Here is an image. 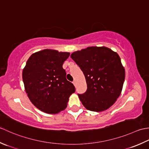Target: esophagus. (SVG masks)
<instances>
[{
  "mask_svg": "<svg viewBox=\"0 0 149 149\" xmlns=\"http://www.w3.org/2000/svg\"><path fill=\"white\" fill-rule=\"evenodd\" d=\"M72 84H74V86H76V81H75V80H74L73 81H72Z\"/></svg>",
  "mask_w": 149,
  "mask_h": 149,
  "instance_id": "34e87169",
  "label": "esophagus"
}]
</instances>
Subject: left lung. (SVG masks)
Instances as JSON below:
<instances>
[{
	"label": "left lung",
	"instance_id": "8db88e82",
	"mask_svg": "<svg viewBox=\"0 0 149 149\" xmlns=\"http://www.w3.org/2000/svg\"><path fill=\"white\" fill-rule=\"evenodd\" d=\"M71 58L86 78L87 89L78 95L87 110L102 112L111 107L121 95L125 72L118 53L107 47H88Z\"/></svg>",
	"mask_w": 149,
	"mask_h": 149
}]
</instances>
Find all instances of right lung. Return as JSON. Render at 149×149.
Instances as JSON below:
<instances>
[{
    "instance_id": "add662e5",
    "label": "right lung",
    "mask_w": 149,
    "mask_h": 149,
    "mask_svg": "<svg viewBox=\"0 0 149 149\" xmlns=\"http://www.w3.org/2000/svg\"><path fill=\"white\" fill-rule=\"evenodd\" d=\"M70 53L45 49L32 54L22 71L24 88L35 107L48 114H58L67 107L75 91L67 80L63 63Z\"/></svg>"
}]
</instances>
